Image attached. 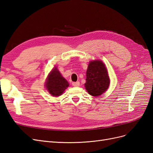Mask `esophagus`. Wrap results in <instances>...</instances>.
<instances>
[{
  "label": "esophagus",
  "mask_w": 153,
  "mask_h": 153,
  "mask_svg": "<svg viewBox=\"0 0 153 153\" xmlns=\"http://www.w3.org/2000/svg\"><path fill=\"white\" fill-rule=\"evenodd\" d=\"M72 85L74 87H78L80 85V82H73Z\"/></svg>",
  "instance_id": "34e87169"
}]
</instances>
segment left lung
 <instances>
[{
	"mask_svg": "<svg viewBox=\"0 0 153 153\" xmlns=\"http://www.w3.org/2000/svg\"><path fill=\"white\" fill-rule=\"evenodd\" d=\"M85 87L90 95L99 96L108 89L110 78L105 64L100 60L89 62L86 71Z\"/></svg>",
	"mask_w": 153,
	"mask_h": 153,
	"instance_id": "left-lung-1",
	"label": "left lung"
}]
</instances>
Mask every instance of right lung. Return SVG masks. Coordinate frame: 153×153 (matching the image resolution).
<instances>
[{
	"label": "right lung",
	"mask_w": 153,
	"mask_h": 153,
	"mask_svg": "<svg viewBox=\"0 0 153 153\" xmlns=\"http://www.w3.org/2000/svg\"><path fill=\"white\" fill-rule=\"evenodd\" d=\"M69 86L68 82L55 67L48 76L45 87L49 93L53 96H61L66 88Z\"/></svg>",
	"instance_id": "1"
}]
</instances>
